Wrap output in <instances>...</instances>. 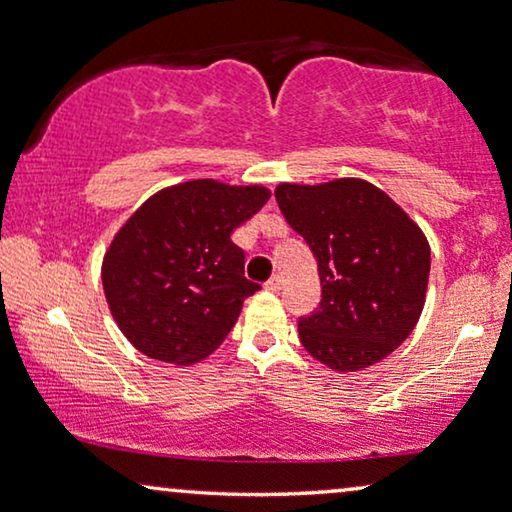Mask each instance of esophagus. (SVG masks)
Instances as JSON below:
<instances>
[{"label":"esophagus","instance_id":"34e87169","mask_svg":"<svg viewBox=\"0 0 512 512\" xmlns=\"http://www.w3.org/2000/svg\"><path fill=\"white\" fill-rule=\"evenodd\" d=\"M281 285H283L281 276H271L269 281H267V285H264V288H267L269 292H278V290H281Z\"/></svg>","mask_w":512,"mask_h":512}]
</instances>
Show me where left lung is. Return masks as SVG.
Wrapping results in <instances>:
<instances>
[{"mask_svg": "<svg viewBox=\"0 0 512 512\" xmlns=\"http://www.w3.org/2000/svg\"><path fill=\"white\" fill-rule=\"evenodd\" d=\"M276 201L318 262V311L299 342L335 372L365 370L412 335L424 311L431 245L386 192L360 177L281 182Z\"/></svg>", "mask_w": 512, "mask_h": 512, "instance_id": "8db88e82", "label": "left lung"}]
</instances>
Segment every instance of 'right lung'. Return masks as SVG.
<instances>
[{
	"label": "right lung",
	"instance_id": "add662e5",
	"mask_svg": "<svg viewBox=\"0 0 512 512\" xmlns=\"http://www.w3.org/2000/svg\"><path fill=\"white\" fill-rule=\"evenodd\" d=\"M262 185L187 180L149 196L102 257V290L119 330L147 358L194 365L224 342L260 285L231 241L269 201Z\"/></svg>",
	"mask_w": 512,
	"mask_h": 512
}]
</instances>
